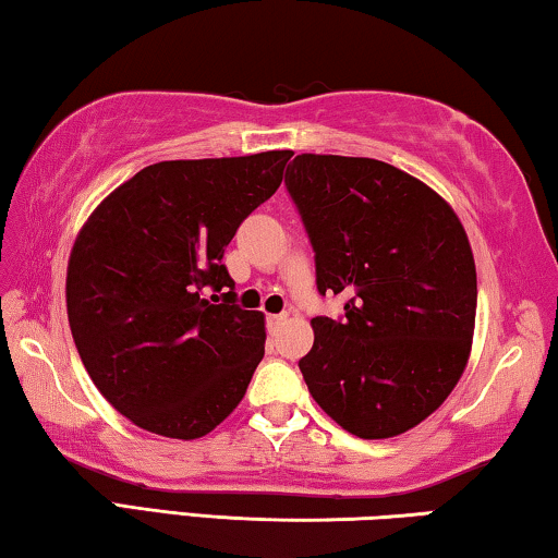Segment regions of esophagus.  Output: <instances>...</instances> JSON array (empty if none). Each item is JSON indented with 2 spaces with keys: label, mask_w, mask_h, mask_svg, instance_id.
Returning a JSON list of instances; mask_svg holds the SVG:
<instances>
[{
  "label": "esophagus",
  "mask_w": 558,
  "mask_h": 558,
  "mask_svg": "<svg viewBox=\"0 0 558 558\" xmlns=\"http://www.w3.org/2000/svg\"><path fill=\"white\" fill-rule=\"evenodd\" d=\"M286 318H288L286 313H280V315H268V330H270V332H276V330L282 326V323H286Z\"/></svg>",
  "instance_id": "esophagus-1"
}]
</instances>
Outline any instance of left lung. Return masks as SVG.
<instances>
[{
	"instance_id": "obj_1",
	"label": "left lung",
	"mask_w": 558,
	"mask_h": 558,
	"mask_svg": "<svg viewBox=\"0 0 558 558\" xmlns=\"http://www.w3.org/2000/svg\"><path fill=\"white\" fill-rule=\"evenodd\" d=\"M286 187L315 253L318 293L340 320H311L301 373L315 403L359 438L426 421L463 376L476 326V263L453 207L371 157L298 155Z\"/></svg>"
}]
</instances>
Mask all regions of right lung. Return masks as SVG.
<instances>
[{"label": "right lung", "mask_w": 558, "mask_h": 558, "mask_svg": "<svg viewBox=\"0 0 558 558\" xmlns=\"http://www.w3.org/2000/svg\"><path fill=\"white\" fill-rule=\"evenodd\" d=\"M290 155L155 162L112 190L74 240V345L99 393L149 434L203 438L243 401L265 318L235 305L222 255L280 187Z\"/></svg>", "instance_id": "1"}]
</instances>
